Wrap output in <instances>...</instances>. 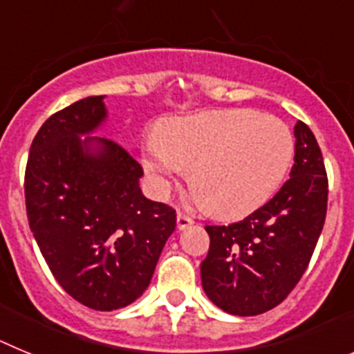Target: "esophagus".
Segmentation results:
<instances>
[{"label":"esophagus","mask_w":354,"mask_h":354,"mask_svg":"<svg viewBox=\"0 0 354 354\" xmlns=\"http://www.w3.org/2000/svg\"><path fill=\"white\" fill-rule=\"evenodd\" d=\"M189 225H193V218H189V216L184 214V212H179V214H177V228H179V230H184V228H187Z\"/></svg>","instance_id":"1"}]
</instances>
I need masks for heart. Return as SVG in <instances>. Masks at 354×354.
<instances>
[{
  "instance_id": "obj_1",
  "label": "heart",
  "mask_w": 354,
  "mask_h": 354,
  "mask_svg": "<svg viewBox=\"0 0 354 354\" xmlns=\"http://www.w3.org/2000/svg\"><path fill=\"white\" fill-rule=\"evenodd\" d=\"M294 136L282 120L255 109H216L168 122L143 143L142 162L159 193L192 168V184L220 218L257 211L282 186Z\"/></svg>"
}]
</instances>
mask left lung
Masks as SVG:
<instances>
[{"label":"left lung","instance_id":"left-lung-1","mask_svg":"<svg viewBox=\"0 0 354 354\" xmlns=\"http://www.w3.org/2000/svg\"><path fill=\"white\" fill-rule=\"evenodd\" d=\"M294 165L273 198L230 225H205L211 245L200 264L202 287L234 315H259L283 301L303 277L323 230L328 177L305 122L294 126Z\"/></svg>","mask_w":354,"mask_h":354}]
</instances>
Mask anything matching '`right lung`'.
I'll use <instances>...</instances> for the list:
<instances>
[{
	"mask_svg": "<svg viewBox=\"0 0 354 354\" xmlns=\"http://www.w3.org/2000/svg\"><path fill=\"white\" fill-rule=\"evenodd\" d=\"M86 97L44 122L24 174L30 228L56 282L93 310L109 312L149 287L175 209L145 198L143 168L113 140L84 138L106 117ZM95 139L102 145L90 151Z\"/></svg>",
	"mask_w": 354,
	"mask_h": 354,
	"instance_id": "right-lung-1",
	"label": "right lung"
}]
</instances>
